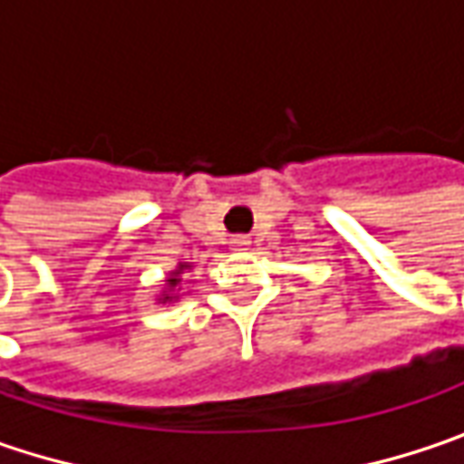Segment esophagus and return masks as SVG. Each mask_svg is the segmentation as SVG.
I'll return each mask as SVG.
<instances>
[{
  "instance_id": "34e87169",
  "label": "esophagus",
  "mask_w": 464,
  "mask_h": 464,
  "mask_svg": "<svg viewBox=\"0 0 464 464\" xmlns=\"http://www.w3.org/2000/svg\"><path fill=\"white\" fill-rule=\"evenodd\" d=\"M249 244H252V241H249L246 236H236V238H231V246H233V249H246Z\"/></svg>"
}]
</instances>
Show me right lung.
Instances as JSON below:
<instances>
[{"mask_svg": "<svg viewBox=\"0 0 464 464\" xmlns=\"http://www.w3.org/2000/svg\"><path fill=\"white\" fill-rule=\"evenodd\" d=\"M184 270H189V265H187V262H181V265H179V267H176V270L171 272V277L166 280V285H169V291L163 293V298H158V301H163V304H166V301H176V298H179V295H176V291H173V288H176V285L181 283V277H179V275H181V272H184Z\"/></svg>", "mask_w": 464, "mask_h": 464, "instance_id": "right-lung-1", "label": "right lung"}]
</instances>
